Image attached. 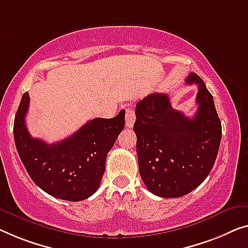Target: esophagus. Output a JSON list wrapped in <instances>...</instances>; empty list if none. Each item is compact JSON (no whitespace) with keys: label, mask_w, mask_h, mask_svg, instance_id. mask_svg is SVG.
Segmentation results:
<instances>
[{"label":"esophagus","mask_w":248,"mask_h":248,"mask_svg":"<svg viewBox=\"0 0 248 248\" xmlns=\"http://www.w3.org/2000/svg\"><path fill=\"white\" fill-rule=\"evenodd\" d=\"M135 121H136V114L134 112V110L131 109L125 110V127L128 128L134 127Z\"/></svg>","instance_id":"esophagus-1"}]
</instances>
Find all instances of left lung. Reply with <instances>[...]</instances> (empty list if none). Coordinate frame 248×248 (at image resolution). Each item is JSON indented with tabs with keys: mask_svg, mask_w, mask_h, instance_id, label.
<instances>
[{
	"mask_svg": "<svg viewBox=\"0 0 248 248\" xmlns=\"http://www.w3.org/2000/svg\"><path fill=\"white\" fill-rule=\"evenodd\" d=\"M198 86L193 118L172 109L165 93H150L136 105L137 156L148 190L162 198L184 196L209 175L221 139V124L213 95L196 73L186 78Z\"/></svg>",
	"mask_w": 248,
	"mask_h": 248,
	"instance_id": "obj_1",
	"label": "left lung"
}]
</instances>
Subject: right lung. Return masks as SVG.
Instances as JSON below:
<instances>
[{"label":"right lung","instance_id":"right-lung-1","mask_svg":"<svg viewBox=\"0 0 248 248\" xmlns=\"http://www.w3.org/2000/svg\"><path fill=\"white\" fill-rule=\"evenodd\" d=\"M30 95L25 92L14 119V141L33 182L53 197L83 201L98 190L107 155L124 128V110L111 119L94 118L71 137L46 143L30 136L25 116Z\"/></svg>","mask_w":248,"mask_h":248}]
</instances>
